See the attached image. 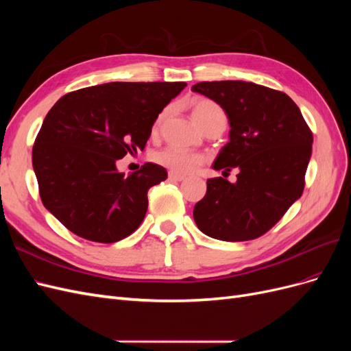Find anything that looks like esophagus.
<instances>
[{
    "mask_svg": "<svg viewBox=\"0 0 351 351\" xmlns=\"http://www.w3.org/2000/svg\"><path fill=\"white\" fill-rule=\"evenodd\" d=\"M168 178L173 180V182H183V180L186 178V176L177 174V173H169V174H168Z\"/></svg>",
    "mask_w": 351,
    "mask_h": 351,
    "instance_id": "esophagus-1",
    "label": "esophagus"
}]
</instances>
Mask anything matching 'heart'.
I'll list each match as a JSON object with an SVG mask.
<instances>
[{"label":"heart","instance_id":"b5f03b06","mask_svg":"<svg viewBox=\"0 0 351 351\" xmlns=\"http://www.w3.org/2000/svg\"><path fill=\"white\" fill-rule=\"evenodd\" d=\"M190 112H192L193 121L200 127L205 129L209 124L215 121H224L226 123V114L217 102H214L209 98L196 97L189 102ZM167 117V110L159 112L156 120L154 123L152 132L156 133L159 127L164 123ZM154 161L161 167L169 169L171 173L177 174H190L196 171V169L204 164V156L196 152H187L177 149V147H165V149L154 154Z\"/></svg>","mask_w":351,"mask_h":351}]
</instances>
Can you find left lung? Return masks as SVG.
I'll use <instances>...</instances> for the list:
<instances>
[{"mask_svg": "<svg viewBox=\"0 0 351 351\" xmlns=\"http://www.w3.org/2000/svg\"><path fill=\"white\" fill-rule=\"evenodd\" d=\"M193 92L226 111L230 142L214 169L239 168L237 182L209 178L193 209L197 228L224 241H246L269 231L299 199L313 136L299 107L284 92L243 80L200 82Z\"/></svg>", "mask_w": 351, "mask_h": 351, "instance_id": "obj_1", "label": "left lung"}]
</instances>
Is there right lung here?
Segmentation results:
<instances>
[{
	"label": "right lung",
	"instance_id": "obj_1",
	"mask_svg": "<svg viewBox=\"0 0 351 351\" xmlns=\"http://www.w3.org/2000/svg\"><path fill=\"white\" fill-rule=\"evenodd\" d=\"M184 82H112L70 92L47 114L32 149L44 206L74 234L115 243L142 224L147 190L167 169L146 162L125 176L115 167L143 151L158 114Z\"/></svg>",
	"mask_w": 351,
	"mask_h": 351
}]
</instances>
